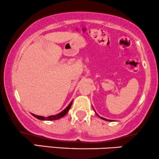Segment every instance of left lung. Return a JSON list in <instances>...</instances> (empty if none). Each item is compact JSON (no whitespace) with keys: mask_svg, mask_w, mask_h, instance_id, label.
Listing matches in <instances>:
<instances>
[{"mask_svg":"<svg viewBox=\"0 0 159 159\" xmlns=\"http://www.w3.org/2000/svg\"><path fill=\"white\" fill-rule=\"evenodd\" d=\"M96 115H97V116H98V117H99V118H101V119L104 120V121H111V120H108V119H107V118H103V117H101V116H98V114H97V113H96Z\"/></svg>","mask_w":159,"mask_h":159,"instance_id":"left-lung-1","label":"left lung"}]
</instances>
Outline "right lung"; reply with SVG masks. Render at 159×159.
<instances>
[{
  "mask_svg": "<svg viewBox=\"0 0 159 159\" xmlns=\"http://www.w3.org/2000/svg\"><path fill=\"white\" fill-rule=\"evenodd\" d=\"M72 104V101L70 103V104H69L68 106L62 111V112H60V113L54 115V116H49L48 117H43V116H37V115L32 114V113L31 114L34 116V117H35L36 118H38V119L39 120H42V121H53V120H58V119H60V118H61L62 117H64L65 115L67 113L68 111L70 110V107H71Z\"/></svg>",
  "mask_w": 159,
  "mask_h": 159,
  "instance_id": "add662e5",
  "label": "right lung"
}]
</instances>
